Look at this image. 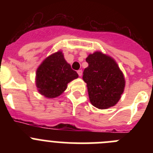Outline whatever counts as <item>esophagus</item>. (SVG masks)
I'll return each instance as SVG.
<instances>
[{
  "label": "esophagus",
  "instance_id": "obj_1",
  "mask_svg": "<svg viewBox=\"0 0 153 153\" xmlns=\"http://www.w3.org/2000/svg\"><path fill=\"white\" fill-rule=\"evenodd\" d=\"M77 74L79 76H82V74H83V71H82V70H77Z\"/></svg>",
  "mask_w": 153,
  "mask_h": 153
}]
</instances>
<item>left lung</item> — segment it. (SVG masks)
<instances>
[{"instance_id": "obj_1", "label": "left lung", "mask_w": 153, "mask_h": 153, "mask_svg": "<svg viewBox=\"0 0 153 153\" xmlns=\"http://www.w3.org/2000/svg\"><path fill=\"white\" fill-rule=\"evenodd\" d=\"M88 67L83 71L89 98L93 106L108 109L120 100L125 87V79L113 58L101 52L90 54L86 59Z\"/></svg>"}]
</instances>
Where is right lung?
Wrapping results in <instances>:
<instances>
[{
	"label": "right lung",
	"instance_id": "add662e5",
	"mask_svg": "<svg viewBox=\"0 0 153 153\" xmlns=\"http://www.w3.org/2000/svg\"><path fill=\"white\" fill-rule=\"evenodd\" d=\"M77 77V73L67 63L62 52L58 51L46 58L37 68L36 85L40 94L54 98L67 89V83Z\"/></svg>",
	"mask_w": 153,
	"mask_h": 153
}]
</instances>
